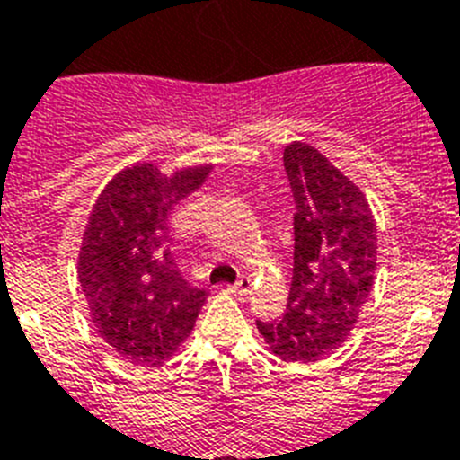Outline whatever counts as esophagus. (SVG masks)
Here are the masks:
<instances>
[{"instance_id": "obj_1", "label": "esophagus", "mask_w": 460, "mask_h": 460, "mask_svg": "<svg viewBox=\"0 0 460 460\" xmlns=\"http://www.w3.org/2000/svg\"><path fill=\"white\" fill-rule=\"evenodd\" d=\"M230 292H234L237 296H246L251 292V279H239L234 286H230Z\"/></svg>"}]
</instances>
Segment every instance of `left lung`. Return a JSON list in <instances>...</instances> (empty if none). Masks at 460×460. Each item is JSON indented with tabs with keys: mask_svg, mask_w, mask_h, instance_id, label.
Returning <instances> with one entry per match:
<instances>
[{
	"mask_svg": "<svg viewBox=\"0 0 460 460\" xmlns=\"http://www.w3.org/2000/svg\"><path fill=\"white\" fill-rule=\"evenodd\" d=\"M295 198V267L288 308L260 323L283 361L311 364L345 343L367 304L377 265V227L367 195L306 142L283 149Z\"/></svg>",
	"mask_w": 460,
	"mask_h": 460,
	"instance_id": "obj_1",
	"label": "left lung"
}]
</instances>
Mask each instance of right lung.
<instances>
[{"label": "right lung", "mask_w": 460, "mask_h": 460, "mask_svg": "<svg viewBox=\"0 0 460 460\" xmlns=\"http://www.w3.org/2000/svg\"><path fill=\"white\" fill-rule=\"evenodd\" d=\"M209 170L205 164L164 174L154 164H133L93 202L78 279L96 332L131 364L168 361L207 302V290L190 286L174 265L168 217Z\"/></svg>", "instance_id": "obj_1"}]
</instances>
